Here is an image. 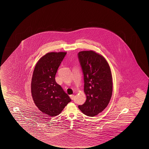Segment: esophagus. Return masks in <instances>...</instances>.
<instances>
[{
  "instance_id": "esophagus-1",
  "label": "esophagus",
  "mask_w": 149,
  "mask_h": 149,
  "mask_svg": "<svg viewBox=\"0 0 149 149\" xmlns=\"http://www.w3.org/2000/svg\"><path fill=\"white\" fill-rule=\"evenodd\" d=\"M70 98H71L72 100H73L74 98V95H70Z\"/></svg>"
}]
</instances>
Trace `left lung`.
<instances>
[{"mask_svg":"<svg viewBox=\"0 0 149 149\" xmlns=\"http://www.w3.org/2000/svg\"><path fill=\"white\" fill-rule=\"evenodd\" d=\"M83 71L86 101L79 109L88 116L102 112L109 103L113 91L112 76L105 58L93 51L78 52Z\"/></svg>","mask_w":149,"mask_h":149,"instance_id":"left-lung-1","label":"left lung"}]
</instances>
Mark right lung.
Here are the masks:
<instances>
[{
	"label": "right lung",
	"mask_w": 149,
	"mask_h": 149,
	"mask_svg": "<svg viewBox=\"0 0 149 149\" xmlns=\"http://www.w3.org/2000/svg\"><path fill=\"white\" fill-rule=\"evenodd\" d=\"M66 52H49L37 62L32 76L31 93L35 105L50 116L61 113L71 99L55 80Z\"/></svg>",
	"instance_id": "right-lung-1"
}]
</instances>
